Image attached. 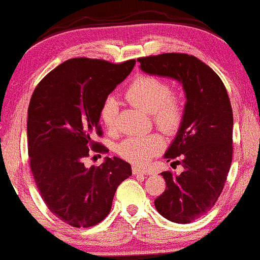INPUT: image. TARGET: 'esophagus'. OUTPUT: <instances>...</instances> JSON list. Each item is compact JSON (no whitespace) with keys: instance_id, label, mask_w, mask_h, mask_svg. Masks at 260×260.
<instances>
[{"instance_id":"obj_1","label":"esophagus","mask_w":260,"mask_h":260,"mask_svg":"<svg viewBox=\"0 0 260 260\" xmlns=\"http://www.w3.org/2000/svg\"><path fill=\"white\" fill-rule=\"evenodd\" d=\"M132 172H133V174H134V175H136V176H146V175H147L146 170L138 168V167H133Z\"/></svg>"}]
</instances>
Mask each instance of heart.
Wrapping results in <instances>:
<instances>
[{
  "label": "heart",
  "instance_id": "1",
  "mask_svg": "<svg viewBox=\"0 0 260 260\" xmlns=\"http://www.w3.org/2000/svg\"><path fill=\"white\" fill-rule=\"evenodd\" d=\"M170 86L156 77H139L129 85L126 98L134 106L152 114L153 122L164 132L172 133L179 128L182 120L181 102L170 94ZM119 103L114 97H108L102 104L100 117L107 129H113L116 123ZM164 147V140L159 134L128 137L117 146L122 158L138 166L146 164L157 156Z\"/></svg>",
  "mask_w": 260,
  "mask_h": 260
}]
</instances>
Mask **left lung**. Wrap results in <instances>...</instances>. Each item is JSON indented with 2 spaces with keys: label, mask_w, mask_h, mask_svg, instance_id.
I'll return each instance as SVG.
<instances>
[{
  "label": "left lung",
  "mask_w": 260,
  "mask_h": 260,
  "mask_svg": "<svg viewBox=\"0 0 260 260\" xmlns=\"http://www.w3.org/2000/svg\"><path fill=\"white\" fill-rule=\"evenodd\" d=\"M144 73L182 85V120L164 158L183 172H163L167 188L154 200L164 218L186 224L205 215L217 202L233 158V110L224 84L209 66L187 54L138 58ZM172 163V164H173Z\"/></svg>",
  "instance_id": "8db88e82"
}]
</instances>
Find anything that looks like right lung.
<instances>
[{
  "mask_svg": "<svg viewBox=\"0 0 260 260\" xmlns=\"http://www.w3.org/2000/svg\"><path fill=\"white\" fill-rule=\"evenodd\" d=\"M134 64L72 58L45 75L29 101L27 143L36 185L48 209L75 228L103 221L117 186L132 175L131 164L119 157L91 168L84 158L88 147L108 151L93 140L102 134V104Z\"/></svg>",
  "mask_w": 260,
  "mask_h": 260,
  "instance_id": "1",
  "label": "right lung"
}]
</instances>
